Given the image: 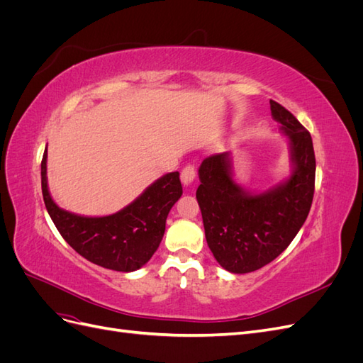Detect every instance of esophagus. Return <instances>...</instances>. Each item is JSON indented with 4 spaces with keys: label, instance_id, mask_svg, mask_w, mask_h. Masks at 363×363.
I'll return each instance as SVG.
<instances>
[{
    "label": "esophagus",
    "instance_id": "obj_1",
    "mask_svg": "<svg viewBox=\"0 0 363 363\" xmlns=\"http://www.w3.org/2000/svg\"><path fill=\"white\" fill-rule=\"evenodd\" d=\"M195 175H196L195 168L192 167V164H188V167H184V168L182 169V174H180L182 183H183L184 186H189V184L195 180Z\"/></svg>",
    "mask_w": 363,
    "mask_h": 363
}]
</instances>
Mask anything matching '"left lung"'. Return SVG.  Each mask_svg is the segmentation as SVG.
Returning a JSON list of instances; mask_svg holds the SVG:
<instances>
[{
  "label": "left lung",
  "mask_w": 363,
  "mask_h": 363,
  "mask_svg": "<svg viewBox=\"0 0 363 363\" xmlns=\"http://www.w3.org/2000/svg\"><path fill=\"white\" fill-rule=\"evenodd\" d=\"M272 119L288 138L291 175L255 194L233 179L230 152L208 156L199 169L196 189L207 245L216 262L233 274L268 265L288 248L309 215L315 191L311 133L289 111L269 101Z\"/></svg>",
  "instance_id": "obj_1"
}]
</instances>
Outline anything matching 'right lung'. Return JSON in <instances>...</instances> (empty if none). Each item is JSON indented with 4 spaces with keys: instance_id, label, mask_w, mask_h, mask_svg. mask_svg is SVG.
Here are the masks:
<instances>
[{
    "instance_id": "add662e5",
    "label": "right lung",
    "mask_w": 363,
    "mask_h": 363,
    "mask_svg": "<svg viewBox=\"0 0 363 363\" xmlns=\"http://www.w3.org/2000/svg\"><path fill=\"white\" fill-rule=\"evenodd\" d=\"M47 148L40 163L42 194L59 233L80 256L107 269L131 272L155 255L164 224L182 194L179 171L162 175L119 212L106 216H83L59 207L48 191Z\"/></svg>"
}]
</instances>
